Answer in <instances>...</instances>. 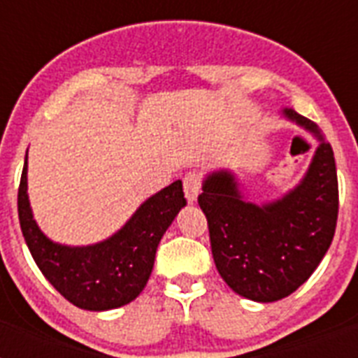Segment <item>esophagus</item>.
<instances>
[{
    "label": "esophagus",
    "mask_w": 358,
    "mask_h": 358,
    "mask_svg": "<svg viewBox=\"0 0 358 358\" xmlns=\"http://www.w3.org/2000/svg\"><path fill=\"white\" fill-rule=\"evenodd\" d=\"M202 191V178L201 174L196 173H187L184 176V193L185 199L189 202H195L199 193Z\"/></svg>",
    "instance_id": "1"
}]
</instances>
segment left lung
I'll return each mask as SVG.
<instances>
[{
	"instance_id": "obj_1",
	"label": "left lung",
	"mask_w": 358,
	"mask_h": 358,
	"mask_svg": "<svg viewBox=\"0 0 358 358\" xmlns=\"http://www.w3.org/2000/svg\"><path fill=\"white\" fill-rule=\"evenodd\" d=\"M306 129L316 124L284 111ZM199 206L206 215L215 267L236 294L271 303L306 282L327 252L338 219V178L333 148L320 145L305 180L282 201L266 206L243 202L234 176H208Z\"/></svg>"
}]
</instances>
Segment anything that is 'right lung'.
I'll list each match as a JSON object with an SVG mask.
<instances>
[{
    "label": "right lung",
    "instance_id": "1",
    "mask_svg": "<svg viewBox=\"0 0 358 358\" xmlns=\"http://www.w3.org/2000/svg\"><path fill=\"white\" fill-rule=\"evenodd\" d=\"M185 206L182 182L150 196L122 229L102 243L64 247L50 241L33 221L27 201V156L18 187L22 234L42 275L72 305L111 310L128 305L148 282L159 239Z\"/></svg>",
    "mask_w": 358,
    "mask_h": 358
}]
</instances>
